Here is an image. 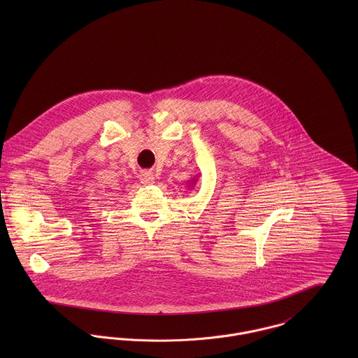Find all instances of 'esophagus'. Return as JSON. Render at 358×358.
Returning <instances> with one entry per match:
<instances>
[{
  "instance_id": "obj_1",
  "label": "esophagus",
  "mask_w": 358,
  "mask_h": 358,
  "mask_svg": "<svg viewBox=\"0 0 358 358\" xmlns=\"http://www.w3.org/2000/svg\"><path fill=\"white\" fill-rule=\"evenodd\" d=\"M141 180L143 185H152L154 183V173L152 171H145L141 173Z\"/></svg>"
}]
</instances>
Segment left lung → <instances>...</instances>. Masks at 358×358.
<instances>
[{
	"mask_svg": "<svg viewBox=\"0 0 358 358\" xmlns=\"http://www.w3.org/2000/svg\"><path fill=\"white\" fill-rule=\"evenodd\" d=\"M196 182H197V180H196V178H193L192 180H189V186H194V185H196Z\"/></svg>",
	"mask_w": 358,
	"mask_h": 358,
	"instance_id": "left-lung-1",
	"label": "left lung"
}]
</instances>
